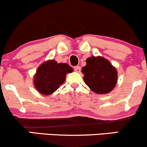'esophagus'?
<instances>
[{"mask_svg": "<svg viewBox=\"0 0 147 147\" xmlns=\"http://www.w3.org/2000/svg\"><path fill=\"white\" fill-rule=\"evenodd\" d=\"M74 69H75V72H80V71H81V67H80V66H75V67H74Z\"/></svg>", "mask_w": 147, "mask_h": 147, "instance_id": "obj_1", "label": "esophagus"}]
</instances>
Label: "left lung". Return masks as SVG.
<instances>
[{
    "label": "left lung",
    "instance_id": "left-lung-1",
    "mask_svg": "<svg viewBox=\"0 0 147 147\" xmlns=\"http://www.w3.org/2000/svg\"><path fill=\"white\" fill-rule=\"evenodd\" d=\"M86 62L82 72L86 85L96 94H108L112 91L117 84L118 72L110 62L100 56L88 58Z\"/></svg>",
    "mask_w": 147,
    "mask_h": 147
}]
</instances>
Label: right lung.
<instances>
[{
  "instance_id": "add662e5",
  "label": "right lung",
  "mask_w": 147,
  "mask_h": 147,
  "mask_svg": "<svg viewBox=\"0 0 147 147\" xmlns=\"http://www.w3.org/2000/svg\"><path fill=\"white\" fill-rule=\"evenodd\" d=\"M72 71L67 63H58L54 60L46 61L37 69L34 80L35 88L43 95L51 94L63 84L66 74Z\"/></svg>"
}]
</instances>
